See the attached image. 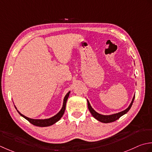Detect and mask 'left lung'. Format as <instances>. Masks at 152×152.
<instances>
[{"instance_id":"1","label":"left lung","mask_w":152,"mask_h":152,"mask_svg":"<svg viewBox=\"0 0 152 152\" xmlns=\"http://www.w3.org/2000/svg\"><path fill=\"white\" fill-rule=\"evenodd\" d=\"M134 96L133 97L132 102L131 104L129 105V106L126 108V110H125L124 111H121L119 113H114L112 114V115H101V114L97 113L96 111L93 108H92L91 106V104H90L88 100H87V103H88V110L90 111V112L91 113L92 115L96 119H97L99 121H100L102 123H111V122H113L117 120L118 119H119L121 117L122 115H125V113H126L129 111V110L131 109V107L132 105L133 102H134Z\"/></svg>"}]
</instances>
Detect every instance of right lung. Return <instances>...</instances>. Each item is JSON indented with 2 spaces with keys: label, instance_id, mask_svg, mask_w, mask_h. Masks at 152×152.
Returning <instances> with one entry per match:
<instances>
[{
  "label": "right lung",
  "instance_id": "obj_1",
  "mask_svg": "<svg viewBox=\"0 0 152 152\" xmlns=\"http://www.w3.org/2000/svg\"><path fill=\"white\" fill-rule=\"evenodd\" d=\"M69 93H70V91L68 92V93L66 95V96L64 97V102H63V106H62V107H61V110L59 111V112L56 114V115L50 117V118H49V119H31V118H29V117L23 115V114H21L18 110H17V111H18V112L20 113V115L21 116H22L23 117H24L25 119L28 121L29 123L33 124V125H35V126H41V127H43V126H48L52 125L55 123H56L57 121H58L61 119V117L63 116L64 113L65 112V110H66V102L67 100L68 97H69ZM15 109L17 110L16 107L15 106Z\"/></svg>",
  "mask_w": 152,
  "mask_h": 152
}]
</instances>
